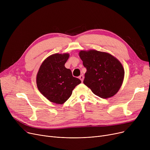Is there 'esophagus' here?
I'll return each mask as SVG.
<instances>
[{
  "label": "esophagus",
  "instance_id": "esophagus-1",
  "mask_svg": "<svg viewBox=\"0 0 150 150\" xmlns=\"http://www.w3.org/2000/svg\"><path fill=\"white\" fill-rule=\"evenodd\" d=\"M79 78L81 80V82H83V80H84V76H83V75H81L79 76Z\"/></svg>",
  "mask_w": 150,
  "mask_h": 150
}]
</instances>
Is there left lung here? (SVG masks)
I'll list each match as a JSON object with an SVG mask.
<instances>
[{
    "label": "left lung",
    "mask_w": 150,
    "mask_h": 150,
    "mask_svg": "<svg viewBox=\"0 0 150 150\" xmlns=\"http://www.w3.org/2000/svg\"><path fill=\"white\" fill-rule=\"evenodd\" d=\"M79 55L87 70L84 84L102 98L116 94L124 79L125 70L121 62L111 54L95 50H81Z\"/></svg>",
    "instance_id": "obj_1"
}]
</instances>
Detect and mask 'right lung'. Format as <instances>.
Masks as SVG:
<instances>
[{
	"label": "right lung",
	"instance_id": "obj_1",
	"mask_svg": "<svg viewBox=\"0 0 150 150\" xmlns=\"http://www.w3.org/2000/svg\"><path fill=\"white\" fill-rule=\"evenodd\" d=\"M69 54L55 53L47 57L42 63L36 76L38 90L49 101L63 104L72 93L76 86L81 83L73 76L64 64Z\"/></svg>",
	"mask_w": 150,
	"mask_h": 150
}]
</instances>
